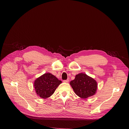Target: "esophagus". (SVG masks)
I'll return each instance as SVG.
<instances>
[{"instance_id":"34e87169","label":"esophagus","mask_w":129,"mask_h":129,"mask_svg":"<svg viewBox=\"0 0 129 129\" xmlns=\"http://www.w3.org/2000/svg\"><path fill=\"white\" fill-rule=\"evenodd\" d=\"M69 80L68 79H67V80H64L63 81V82H64V83H68L69 82Z\"/></svg>"}]
</instances>
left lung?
<instances>
[{
    "mask_svg": "<svg viewBox=\"0 0 129 129\" xmlns=\"http://www.w3.org/2000/svg\"><path fill=\"white\" fill-rule=\"evenodd\" d=\"M69 84L75 93L83 99L93 96L96 92V81L86 73H80L76 75L75 79L70 81Z\"/></svg>",
    "mask_w": 129,
    "mask_h": 129,
    "instance_id": "8db88e82",
    "label": "left lung"
}]
</instances>
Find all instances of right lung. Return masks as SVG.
Listing matches in <instances>:
<instances>
[{
	"label": "right lung",
	"instance_id": "right-lung-1",
	"mask_svg": "<svg viewBox=\"0 0 129 129\" xmlns=\"http://www.w3.org/2000/svg\"><path fill=\"white\" fill-rule=\"evenodd\" d=\"M62 82L50 73H46L37 78L34 87L38 96L46 99L51 96Z\"/></svg>",
	"mask_w": 129,
	"mask_h": 129
}]
</instances>
